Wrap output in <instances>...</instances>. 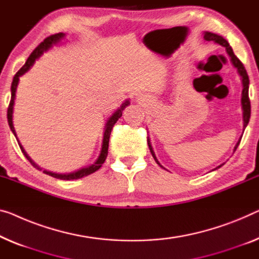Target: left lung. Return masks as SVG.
<instances>
[{"instance_id":"8db88e82","label":"left lung","mask_w":259,"mask_h":259,"mask_svg":"<svg viewBox=\"0 0 259 259\" xmlns=\"http://www.w3.org/2000/svg\"><path fill=\"white\" fill-rule=\"evenodd\" d=\"M203 38H204V39H206V40H208V41L213 40V41H215V43H218V44H220V45L225 46L226 50H227V52H228L229 57L231 58V63H233L234 66L237 68L238 73H240V75L242 76L243 91H242V100H241V101H242V109H243V131H244L245 126L248 125V123H249L250 114H251V106H250V99H249V76H248V73H246V71H245L244 65H243L242 61H241L240 59H238V58H237L236 56L234 55L233 49L230 48L229 43H228V41H227L223 37L219 36V34H216V33L204 32ZM241 138H242V137H241ZM240 142H241V140L237 142L236 145H235L234 151H236L237 146L240 145ZM148 144H149L150 151H151V154H152L153 158H154V160L157 161V164H159V163H158L156 156H154V152H153V150H152V146H151V144H150V141H149V140H148ZM159 165H160V164H159ZM222 165H223V164H222ZM222 165H220L219 167H221ZM160 166H161V165H160ZM219 167H216V168H219Z\"/></svg>"}]
</instances>
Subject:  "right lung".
<instances>
[{
    "label": "right lung",
    "mask_w": 259,
    "mask_h": 259,
    "mask_svg": "<svg viewBox=\"0 0 259 259\" xmlns=\"http://www.w3.org/2000/svg\"><path fill=\"white\" fill-rule=\"evenodd\" d=\"M65 36L64 33H55V34H51V36L46 37L44 41H41V43L37 46L36 49L33 50L32 53H31L30 57L28 58V60H26V63L24 64V66H23L19 71L15 74L14 79H13V83H11V99H10V103H9V107H8V123H9V126L13 133L15 134V136H16V133H15V129H14V124H13V109H14V100H15V93H16L17 90V84H18V81H19V76L24 74L25 72L29 71V68L32 66L34 61H36L37 58H39L41 56V53L46 50H49L50 48L53 44H56L59 41L61 38ZM129 101H125L123 105L118 108V109L115 111L113 114V116H111L109 119H108L107 124H106V128H105V134H103V141H102V149H101V153H100V156L98 159L94 164H92L91 166H87L84 168H81L79 171H75L73 173H68V175H58V173H52V172H49V171H45L44 169V173L46 175L53 177V178H57V179H61V180H72V179H79V178H82V177H86L88 175H91V173L98 171V169L102 166V164L105 163L106 158H107V154H108V146H109V138H110V134H111V130H113L115 123L117 122V119L122 116V111L124 110V108L129 105ZM19 148H21L22 152L24 153V156L26 157V159H28L31 164L33 165L34 167L40 169V167H38L36 164L33 163L32 160L30 159V157L26 154V152L24 151V149L22 148L21 144H18Z\"/></svg>",
    "instance_id": "obj_1"
}]
</instances>
